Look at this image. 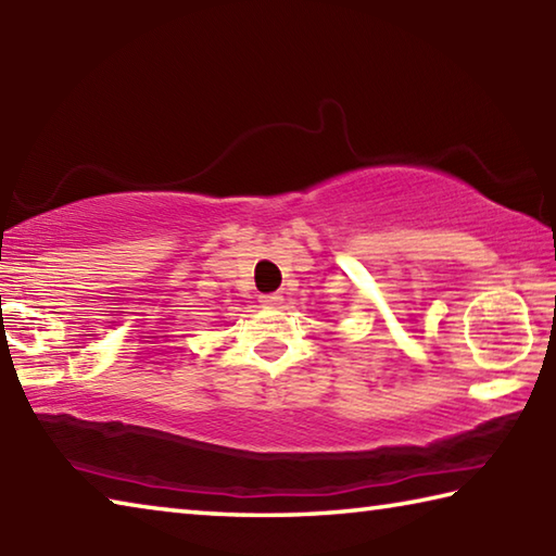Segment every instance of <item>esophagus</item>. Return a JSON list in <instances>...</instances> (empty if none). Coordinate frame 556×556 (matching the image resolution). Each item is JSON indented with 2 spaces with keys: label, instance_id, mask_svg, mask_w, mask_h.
Segmentation results:
<instances>
[{
  "label": "esophagus",
  "instance_id": "1",
  "mask_svg": "<svg viewBox=\"0 0 556 556\" xmlns=\"http://www.w3.org/2000/svg\"><path fill=\"white\" fill-rule=\"evenodd\" d=\"M279 301H281L279 294H260V304H265V306H275V304H279Z\"/></svg>",
  "mask_w": 556,
  "mask_h": 556
}]
</instances>
